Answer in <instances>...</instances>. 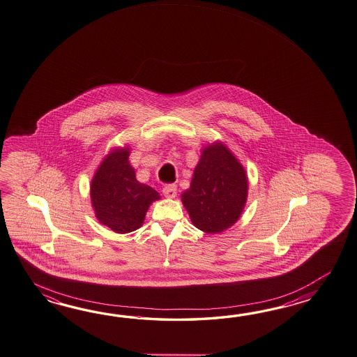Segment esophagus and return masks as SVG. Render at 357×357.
Returning a JSON list of instances; mask_svg holds the SVG:
<instances>
[{
	"label": "esophagus",
	"instance_id": "obj_1",
	"mask_svg": "<svg viewBox=\"0 0 357 357\" xmlns=\"http://www.w3.org/2000/svg\"><path fill=\"white\" fill-rule=\"evenodd\" d=\"M162 193L167 198H174L176 196V185L175 184H167L162 188Z\"/></svg>",
	"mask_w": 357,
	"mask_h": 357
}]
</instances>
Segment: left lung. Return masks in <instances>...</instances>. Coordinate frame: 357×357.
I'll return each instance as SVG.
<instances>
[{
	"instance_id": "1",
	"label": "left lung",
	"mask_w": 357,
	"mask_h": 357,
	"mask_svg": "<svg viewBox=\"0 0 357 357\" xmlns=\"http://www.w3.org/2000/svg\"><path fill=\"white\" fill-rule=\"evenodd\" d=\"M246 170L224 143L201 151L190 187L182 202L193 225L205 233H222L237 222L246 205Z\"/></svg>"
}]
</instances>
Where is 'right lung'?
<instances>
[{"mask_svg":"<svg viewBox=\"0 0 357 357\" xmlns=\"http://www.w3.org/2000/svg\"><path fill=\"white\" fill-rule=\"evenodd\" d=\"M129 153V147L110 151L91 182L96 218L120 234L141 228L151 204L160 199L156 190L137 181Z\"/></svg>","mask_w":357,"mask_h":357,"instance_id":"obj_1","label":"right lung"}]
</instances>
